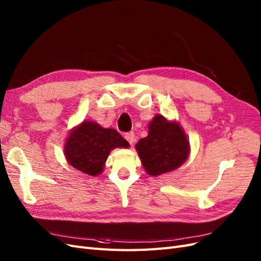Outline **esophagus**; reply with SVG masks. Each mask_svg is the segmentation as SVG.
<instances>
[{
    "label": "esophagus",
    "mask_w": 261,
    "mask_h": 261,
    "mask_svg": "<svg viewBox=\"0 0 261 261\" xmlns=\"http://www.w3.org/2000/svg\"><path fill=\"white\" fill-rule=\"evenodd\" d=\"M125 139L128 141L129 143V145H133L134 143H135V134H134L133 132H128V133H126L125 134Z\"/></svg>",
    "instance_id": "34e87169"
}]
</instances>
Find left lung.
Segmentation results:
<instances>
[{"mask_svg": "<svg viewBox=\"0 0 261 261\" xmlns=\"http://www.w3.org/2000/svg\"><path fill=\"white\" fill-rule=\"evenodd\" d=\"M136 150L149 175L175 170L187 159L189 147L183 129L156 115L149 124L148 136L136 144Z\"/></svg>", "mask_w": 261, "mask_h": 261, "instance_id": "obj_1", "label": "left lung"}]
</instances>
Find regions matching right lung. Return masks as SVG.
Listing matches in <instances>:
<instances>
[{"instance_id": "right-lung-1", "label": "right lung", "mask_w": 261, "mask_h": 261, "mask_svg": "<svg viewBox=\"0 0 261 261\" xmlns=\"http://www.w3.org/2000/svg\"><path fill=\"white\" fill-rule=\"evenodd\" d=\"M128 146L115 129L103 128L97 123L86 121L70 133L65 145V155L72 167L96 176L103 170L112 149Z\"/></svg>"}]
</instances>
